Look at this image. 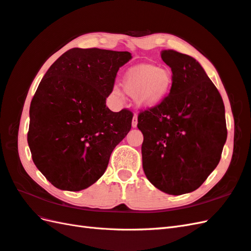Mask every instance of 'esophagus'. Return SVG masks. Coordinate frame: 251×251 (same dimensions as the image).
Returning a JSON list of instances; mask_svg holds the SVG:
<instances>
[{
	"mask_svg": "<svg viewBox=\"0 0 251 251\" xmlns=\"http://www.w3.org/2000/svg\"><path fill=\"white\" fill-rule=\"evenodd\" d=\"M137 125H138V116L133 115L132 121H131V126H132V128H136Z\"/></svg>",
	"mask_w": 251,
	"mask_h": 251,
	"instance_id": "obj_1",
	"label": "esophagus"
}]
</instances>
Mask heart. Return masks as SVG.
Instances as JSON below:
<instances>
[{
  "mask_svg": "<svg viewBox=\"0 0 251 251\" xmlns=\"http://www.w3.org/2000/svg\"><path fill=\"white\" fill-rule=\"evenodd\" d=\"M172 73L154 65H138L128 69L123 79L124 90L135 99L139 108L151 109L159 104L172 86ZM119 94L118 90H114Z\"/></svg>",
  "mask_w": 251,
  "mask_h": 251,
  "instance_id": "obj_1",
  "label": "heart"
}]
</instances>
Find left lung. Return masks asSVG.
Wrapping results in <instances>:
<instances>
[{
	"label": "left lung",
	"mask_w": 251,
	"mask_h": 251,
	"mask_svg": "<svg viewBox=\"0 0 251 251\" xmlns=\"http://www.w3.org/2000/svg\"><path fill=\"white\" fill-rule=\"evenodd\" d=\"M172 71L169 95L138 116L142 166L156 188L178 196L198 189L219 164L226 140L225 106L200 63L164 50Z\"/></svg>",
	"instance_id": "1"
}]
</instances>
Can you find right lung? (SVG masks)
Instances as JSON below:
<instances>
[{
	"label": "right lung",
	"mask_w": 251,
	"mask_h": 251,
	"mask_svg": "<svg viewBox=\"0 0 251 251\" xmlns=\"http://www.w3.org/2000/svg\"><path fill=\"white\" fill-rule=\"evenodd\" d=\"M127 51L73 48L40 81L30 107L27 143L35 166L54 187L80 191L101 177L132 113L106 106Z\"/></svg>",
	"instance_id": "obj_1"
}]
</instances>
